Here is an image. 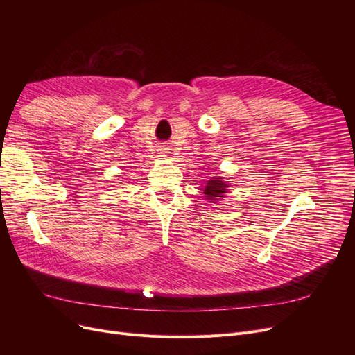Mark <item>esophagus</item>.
I'll list each match as a JSON object with an SVG mask.
<instances>
[{
    "label": "esophagus",
    "mask_w": 355,
    "mask_h": 355,
    "mask_svg": "<svg viewBox=\"0 0 355 355\" xmlns=\"http://www.w3.org/2000/svg\"><path fill=\"white\" fill-rule=\"evenodd\" d=\"M164 154H166V153H164ZM164 157H165V155H164Z\"/></svg>",
    "instance_id": "1"
}]
</instances>
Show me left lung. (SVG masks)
Instances as JSON below:
<instances>
[{
  "instance_id": "obj_1",
  "label": "left lung",
  "mask_w": 355,
  "mask_h": 355,
  "mask_svg": "<svg viewBox=\"0 0 355 355\" xmlns=\"http://www.w3.org/2000/svg\"><path fill=\"white\" fill-rule=\"evenodd\" d=\"M223 180H225L223 177H211L209 181H206V185L202 189V194L206 200H209L210 202H216L220 201L221 197H225L229 185Z\"/></svg>"
}]
</instances>
